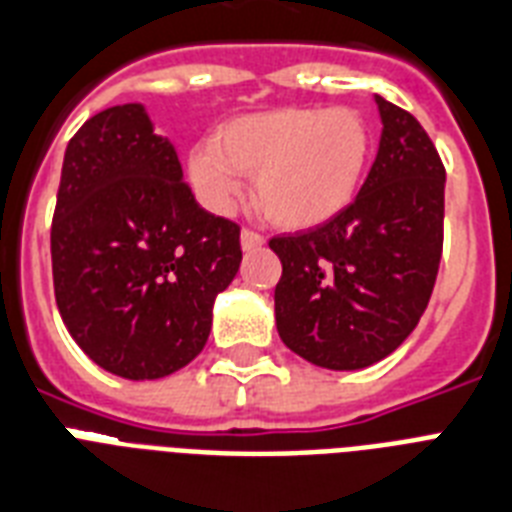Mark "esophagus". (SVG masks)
<instances>
[{"mask_svg":"<svg viewBox=\"0 0 512 512\" xmlns=\"http://www.w3.org/2000/svg\"><path fill=\"white\" fill-rule=\"evenodd\" d=\"M265 244V239L257 231H249V228H244L242 231V249L244 252H252V249H260Z\"/></svg>","mask_w":512,"mask_h":512,"instance_id":"esophagus-1","label":"esophagus"}]
</instances>
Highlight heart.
<instances>
[{
    "mask_svg": "<svg viewBox=\"0 0 512 512\" xmlns=\"http://www.w3.org/2000/svg\"><path fill=\"white\" fill-rule=\"evenodd\" d=\"M371 126L352 107H270L226 120L189 152V181L213 213H228L255 176V199L276 226L318 228L357 197Z\"/></svg>",
    "mask_w": 512,
    "mask_h": 512,
    "instance_id": "b5f03b06",
    "label": "heart"
}]
</instances>
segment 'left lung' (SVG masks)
<instances>
[{
	"label": "left lung",
	"mask_w": 512,
	"mask_h": 512,
	"mask_svg": "<svg viewBox=\"0 0 512 512\" xmlns=\"http://www.w3.org/2000/svg\"><path fill=\"white\" fill-rule=\"evenodd\" d=\"M376 160L342 215L276 236L281 342L328 371H360L392 355L421 321L442 260L444 165L402 107L376 94Z\"/></svg>",
	"instance_id": "8db88e82"
}]
</instances>
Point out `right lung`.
<instances>
[{
	"instance_id": "1",
	"label": "right lung",
	"mask_w": 512,
	"mask_h": 512,
	"mask_svg": "<svg viewBox=\"0 0 512 512\" xmlns=\"http://www.w3.org/2000/svg\"><path fill=\"white\" fill-rule=\"evenodd\" d=\"M242 263L239 226L197 205L139 102L97 112L62 160L52 220L62 323L105 371L152 381L202 352Z\"/></svg>"
}]
</instances>
